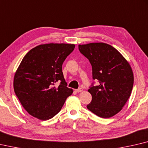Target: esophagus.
<instances>
[{
    "label": "esophagus",
    "mask_w": 148,
    "mask_h": 148,
    "mask_svg": "<svg viewBox=\"0 0 148 148\" xmlns=\"http://www.w3.org/2000/svg\"><path fill=\"white\" fill-rule=\"evenodd\" d=\"M75 91H76V92H82L83 91V88H77V89L75 90Z\"/></svg>",
    "instance_id": "esophagus-1"
}]
</instances>
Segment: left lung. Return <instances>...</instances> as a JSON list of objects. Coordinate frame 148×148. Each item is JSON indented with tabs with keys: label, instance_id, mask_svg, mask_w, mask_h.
<instances>
[{
	"label": "left lung",
	"instance_id": "8db88e82",
	"mask_svg": "<svg viewBox=\"0 0 148 148\" xmlns=\"http://www.w3.org/2000/svg\"><path fill=\"white\" fill-rule=\"evenodd\" d=\"M79 50L92 65L93 83L88 90L92 101L87 106L94 114L103 119L113 116L122 110L132 91V69L123 56L111 45L103 42L79 45Z\"/></svg>",
	"mask_w": 148,
	"mask_h": 148
}]
</instances>
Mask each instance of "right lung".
I'll list each match as a JSON object with an SVG mask.
<instances>
[{"instance_id":"obj_1","label":"right lung","mask_w":148,"mask_h":148,"mask_svg":"<svg viewBox=\"0 0 148 148\" xmlns=\"http://www.w3.org/2000/svg\"><path fill=\"white\" fill-rule=\"evenodd\" d=\"M74 44L48 43L32 48L16 71L13 88L25 109L32 116L47 120L61 111L73 90L66 87L62 65ZM60 82L58 87L56 82Z\"/></svg>"}]
</instances>
